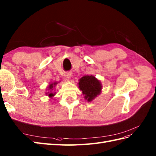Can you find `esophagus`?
Masks as SVG:
<instances>
[{
	"label": "esophagus",
	"instance_id": "esophagus-1",
	"mask_svg": "<svg viewBox=\"0 0 156 156\" xmlns=\"http://www.w3.org/2000/svg\"><path fill=\"white\" fill-rule=\"evenodd\" d=\"M72 76V73L71 72H66V77L67 78H70Z\"/></svg>",
	"mask_w": 156,
	"mask_h": 156
}]
</instances>
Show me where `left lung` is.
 Returning <instances> with one entry per match:
<instances>
[{"label": "left lung", "instance_id": "8db88e82", "mask_svg": "<svg viewBox=\"0 0 156 156\" xmlns=\"http://www.w3.org/2000/svg\"><path fill=\"white\" fill-rule=\"evenodd\" d=\"M79 88L87 102L93 101L101 93L102 86L100 80L93 75H85L79 80Z\"/></svg>", "mask_w": 156, "mask_h": 156}]
</instances>
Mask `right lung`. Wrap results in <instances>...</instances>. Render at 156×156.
Returning a JSON list of instances; mask_svg holds the SVG:
<instances>
[{"label":"right lung","mask_w":156,"mask_h":156,"mask_svg":"<svg viewBox=\"0 0 156 156\" xmlns=\"http://www.w3.org/2000/svg\"><path fill=\"white\" fill-rule=\"evenodd\" d=\"M59 82H57V81H55L54 83H49V85L47 87V90H48V92H46L45 93V94L46 95H48L49 98H52L53 97H54L56 93L55 92H54V89L55 87V86L58 84Z\"/></svg>","instance_id":"obj_1"}]
</instances>
